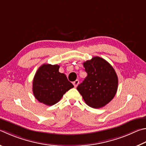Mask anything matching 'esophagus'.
Returning <instances> with one entry per match:
<instances>
[{
  "label": "esophagus",
  "mask_w": 146,
  "mask_h": 146,
  "mask_svg": "<svg viewBox=\"0 0 146 146\" xmlns=\"http://www.w3.org/2000/svg\"><path fill=\"white\" fill-rule=\"evenodd\" d=\"M78 84H79V80H76L75 81H74V82H73V84L74 85V86H75V87H77Z\"/></svg>",
  "instance_id": "34e87169"
}]
</instances>
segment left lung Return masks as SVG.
Returning <instances> with one entry per match:
<instances>
[{
    "label": "left lung",
    "mask_w": 146,
    "mask_h": 146,
    "mask_svg": "<svg viewBox=\"0 0 146 146\" xmlns=\"http://www.w3.org/2000/svg\"><path fill=\"white\" fill-rule=\"evenodd\" d=\"M87 77L76 89L89 107L99 108L108 104L117 90L118 78L114 69L100 57L84 62Z\"/></svg>",
    "instance_id": "1"
}]
</instances>
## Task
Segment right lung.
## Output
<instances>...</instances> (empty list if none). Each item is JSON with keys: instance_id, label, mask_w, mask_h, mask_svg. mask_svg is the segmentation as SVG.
Masks as SVG:
<instances>
[{"instance_id": "obj_1", "label": "right lung", "mask_w": 146, "mask_h": 146, "mask_svg": "<svg viewBox=\"0 0 146 146\" xmlns=\"http://www.w3.org/2000/svg\"><path fill=\"white\" fill-rule=\"evenodd\" d=\"M59 65L44 64L34 75L33 91L36 99L52 106L62 98L66 92L74 87L65 74L59 71Z\"/></svg>"}]
</instances>
